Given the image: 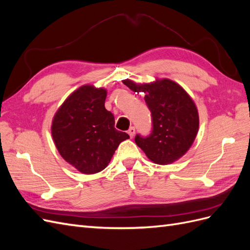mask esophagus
I'll list each match as a JSON object with an SVG mask.
<instances>
[{"instance_id":"1","label":"esophagus","mask_w":250,"mask_h":250,"mask_svg":"<svg viewBox=\"0 0 250 250\" xmlns=\"http://www.w3.org/2000/svg\"><path fill=\"white\" fill-rule=\"evenodd\" d=\"M128 134L130 135V138H133V135L135 134V128L134 127H130L129 129H128Z\"/></svg>"}]
</instances>
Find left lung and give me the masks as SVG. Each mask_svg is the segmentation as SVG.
<instances>
[{"label": "left lung", "instance_id": "obj_1", "mask_svg": "<svg viewBox=\"0 0 250 250\" xmlns=\"http://www.w3.org/2000/svg\"><path fill=\"white\" fill-rule=\"evenodd\" d=\"M123 83L133 92L145 94L152 131L148 137L137 134L134 141L149 160L168 165L186 154L199 128L197 107L186 90L170 79H156L145 84L125 79Z\"/></svg>", "mask_w": 250, "mask_h": 250}]
</instances>
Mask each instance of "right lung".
<instances>
[{
  "label": "right lung",
  "instance_id": "add662e5",
  "mask_svg": "<svg viewBox=\"0 0 250 250\" xmlns=\"http://www.w3.org/2000/svg\"><path fill=\"white\" fill-rule=\"evenodd\" d=\"M106 89L83 85L62 103L52 122V137L65 162L84 174L107 167L121 142L129 139L115 128V117L105 108Z\"/></svg>",
  "mask_w": 250,
  "mask_h": 250
}]
</instances>
